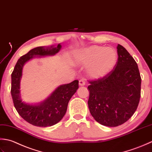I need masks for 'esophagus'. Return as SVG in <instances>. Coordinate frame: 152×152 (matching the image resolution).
Wrapping results in <instances>:
<instances>
[{
    "mask_svg": "<svg viewBox=\"0 0 152 152\" xmlns=\"http://www.w3.org/2000/svg\"><path fill=\"white\" fill-rule=\"evenodd\" d=\"M79 85L80 86H84L85 85V80L84 79H80L79 81Z\"/></svg>",
    "mask_w": 152,
    "mask_h": 152,
    "instance_id": "obj_1",
    "label": "esophagus"
}]
</instances>
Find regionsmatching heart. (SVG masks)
Segmentation results:
<instances>
[{"instance_id":"obj_1","label":"heart","mask_w":152,"mask_h":152,"mask_svg":"<svg viewBox=\"0 0 152 152\" xmlns=\"http://www.w3.org/2000/svg\"><path fill=\"white\" fill-rule=\"evenodd\" d=\"M75 63L82 66H88V75L93 79L107 75L115 67L118 55L115 49L93 45L79 51L74 58Z\"/></svg>"}]
</instances>
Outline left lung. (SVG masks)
Listing matches in <instances>:
<instances>
[{
    "instance_id": "8db88e82",
    "label": "left lung",
    "mask_w": 152,
    "mask_h": 152,
    "mask_svg": "<svg viewBox=\"0 0 152 152\" xmlns=\"http://www.w3.org/2000/svg\"><path fill=\"white\" fill-rule=\"evenodd\" d=\"M118 60L107 75L88 80V108L101 125L117 126L131 118L140 98L141 77L138 65L123 46H117Z\"/></svg>"
}]
</instances>
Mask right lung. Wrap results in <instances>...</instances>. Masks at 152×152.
Instances as JSON below:
<instances>
[{
    "mask_svg": "<svg viewBox=\"0 0 152 152\" xmlns=\"http://www.w3.org/2000/svg\"><path fill=\"white\" fill-rule=\"evenodd\" d=\"M61 45L45 48L39 46L31 50L20 57L12 73L11 94L14 107L19 115L27 122L37 126H50L58 123L66 113L71 98L79 88V80H75L69 84L61 85L55 90L50 96L39 105L27 104L22 102L20 96V79L25 63L35 56L54 55L60 51Z\"/></svg>",
    "mask_w": 152,
    "mask_h": 152,
    "instance_id": "1",
    "label": "right lung"
}]
</instances>
